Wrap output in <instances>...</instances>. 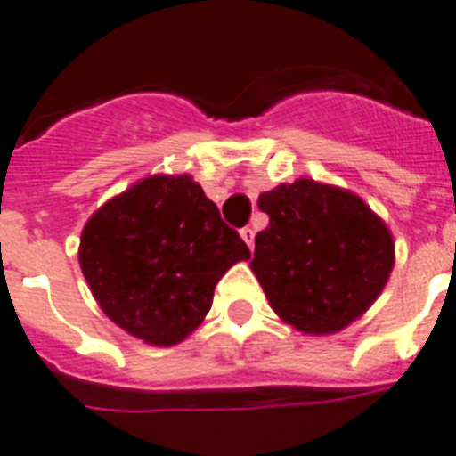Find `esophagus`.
I'll return each mask as SVG.
<instances>
[{"instance_id":"1","label":"esophagus","mask_w":456,"mask_h":456,"mask_svg":"<svg viewBox=\"0 0 456 456\" xmlns=\"http://www.w3.org/2000/svg\"><path fill=\"white\" fill-rule=\"evenodd\" d=\"M240 235H242V240H245L247 245H249V249H254V235H256V232H254V228H249V225H247V228H242V231H240Z\"/></svg>"}]
</instances>
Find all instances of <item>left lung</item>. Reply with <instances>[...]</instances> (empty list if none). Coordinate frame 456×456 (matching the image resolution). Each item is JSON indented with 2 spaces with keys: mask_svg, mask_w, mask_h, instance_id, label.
Returning a JSON list of instances; mask_svg holds the SVG:
<instances>
[{
  "mask_svg": "<svg viewBox=\"0 0 456 456\" xmlns=\"http://www.w3.org/2000/svg\"><path fill=\"white\" fill-rule=\"evenodd\" d=\"M258 209L271 224L256 235L249 265L287 325L313 337L337 334L384 291L395 242L355 192L297 178L261 192Z\"/></svg>",
  "mask_w": 456,
  "mask_h": 456,
  "instance_id": "8db88e82",
  "label": "left lung"
}]
</instances>
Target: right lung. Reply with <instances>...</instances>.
Wrapping results in <instances>:
<instances>
[{"mask_svg":"<svg viewBox=\"0 0 456 456\" xmlns=\"http://www.w3.org/2000/svg\"><path fill=\"white\" fill-rule=\"evenodd\" d=\"M251 254L191 174H152L91 214L79 265L101 311L151 346L198 330L225 271Z\"/></svg>","mask_w":456,"mask_h":456,"instance_id":"1","label":"right lung"}]
</instances>
